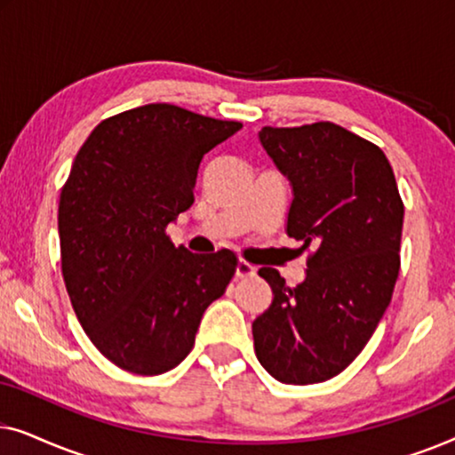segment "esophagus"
I'll return each instance as SVG.
<instances>
[{"label":"esophagus","instance_id":"34e87169","mask_svg":"<svg viewBox=\"0 0 455 455\" xmlns=\"http://www.w3.org/2000/svg\"><path fill=\"white\" fill-rule=\"evenodd\" d=\"M254 273H257V267L248 263V260L240 259L238 263H235V277H240V279H244V277H252Z\"/></svg>","mask_w":455,"mask_h":455}]
</instances>
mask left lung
Returning <instances> with one entry per match:
<instances>
[{
  "instance_id": "1",
  "label": "left lung",
  "mask_w": 455,
  "mask_h": 455,
  "mask_svg": "<svg viewBox=\"0 0 455 455\" xmlns=\"http://www.w3.org/2000/svg\"><path fill=\"white\" fill-rule=\"evenodd\" d=\"M259 139L294 192L285 232L310 254L294 288L259 269L273 302L252 323L254 352L277 381L321 383L363 352L389 307L403 203L381 148L338 124L265 126Z\"/></svg>"
}]
</instances>
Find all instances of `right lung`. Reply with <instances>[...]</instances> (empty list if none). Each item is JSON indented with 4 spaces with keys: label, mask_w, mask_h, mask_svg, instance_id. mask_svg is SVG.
Returning <instances> with one entry per match:
<instances>
[{
    "label": "right lung",
    "mask_w": 455,
    "mask_h": 455,
    "mask_svg": "<svg viewBox=\"0 0 455 455\" xmlns=\"http://www.w3.org/2000/svg\"><path fill=\"white\" fill-rule=\"evenodd\" d=\"M242 128L170 103L92 130L60 195L61 275L80 325L124 371L161 375L188 356L235 254L173 246L165 228L195 203L198 165Z\"/></svg>",
    "instance_id": "obj_1"
}]
</instances>
